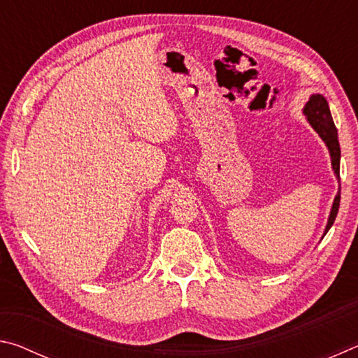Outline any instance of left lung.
I'll list each match as a JSON object with an SVG mask.
<instances>
[{
  "label": "left lung",
  "instance_id": "1",
  "mask_svg": "<svg viewBox=\"0 0 358 358\" xmlns=\"http://www.w3.org/2000/svg\"><path fill=\"white\" fill-rule=\"evenodd\" d=\"M303 113L306 115L308 121L311 123L314 131L322 137V141L327 143V147H329L333 171H335V175L339 180V157H341V148H339L338 131H336L335 123H333L329 102H327V99L322 94H313L310 101L306 102L305 108H303ZM339 201H341V185H339V191L335 197V202H333L329 222H327V227H325V234L329 232V229L333 226V222H335V217L338 215V208H339Z\"/></svg>",
  "mask_w": 358,
  "mask_h": 358
}]
</instances>
